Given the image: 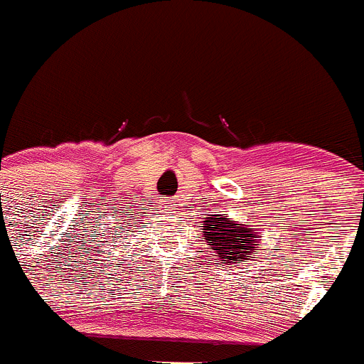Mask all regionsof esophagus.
Returning <instances> with one entry per match:
<instances>
[{
    "label": "esophagus",
    "instance_id": "obj_1",
    "mask_svg": "<svg viewBox=\"0 0 364 364\" xmlns=\"http://www.w3.org/2000/svg\"><path fill=\"white\" fill-rule=\"evenodd\" d=\"M159 208H161L163 212H166V213H172L176 210V205H174V203H171V201H163V203H159Z\"/></svg>",
    "mask_w": 364,
    "mask_h": 364
}]
</instances>
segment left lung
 Masks as SVG:
<instances>
[{
    "label": "left lung",
    "instance_id": "1",
    "mask_svg": "<svg viewBox=\"0 0 364 364\" xmlns=\"http://www.w3.org/2000/svg\"><path fill=\"white\" fill-rule=\"evenodd\" d=\"M203 220V237L210 250L215 251V257L220 259V264H240L255 259L253 253H259L257 247L262 240V232L251 228L247 224H239L237 220H230L228 215L205 217Z\"/></svg>",
    "mask_w": 364,
    "mask_h": 364
}]
</instances>
